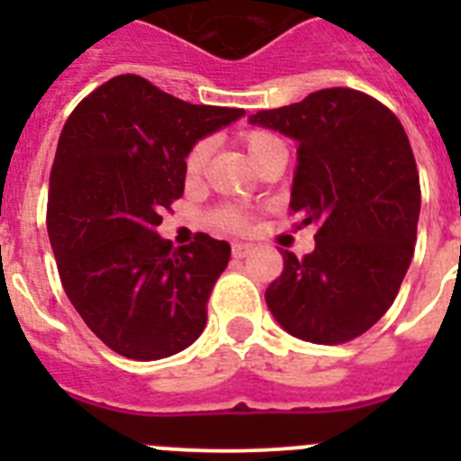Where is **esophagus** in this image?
Instances as JSON below:
<instances>
[{
  "instance_id": "esophagus-1",
  "label": "esophagus",
  "mask_w": 461,
  "mask_h": 461,
  "mask_svg": "<svg viewBox=\"0 0 461 461\" xmlns=\"http://www.w3.org/2000/svg\"><path fill=\"white\" fill-rule=\"evenodd\" d=\"M249 251H251L249 244H242V242L233 244V258H244V256L249 254Z\"/></svg>"
}]
</instances>
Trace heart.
Listing matches in <instances>:
<instances>
[{
    "mask_svg": "<svg viewBox=\"0 0 461 461\" xmlns=\"http://www.w3.org/2000/svg\"><path fill=\"white\" fill-rule=\"evenodd\" d=\"M244 145L249 149V157L260 158L266 152H270L275 145H279L281 138L276 133L266 131V129H251V131L244 133ZM207 140H198L194 142L189 148L185 157V175L189 180L198 177L203 173V166H205V158H207ZM210 223L217 228H226V230H242L247 228V217H244L242 212L238 207H217V210L210 214Z\"/></svg>",
    "mask_w": 461,
    "mask_h": 461,
    "instance_id": "obj_1",
    "label": "heart"
}]
</instances>
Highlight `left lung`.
I'll return each instance as SVG.
<instances>
[{
	"label": "left lung",
	"mask_w": 461,
	"mask_h": 461,
	"mask_svg": "<svg viewBox=\"0 0 461 461\" xmlns=\"http://www.w3.org/2000/svg\"><path fill=\"white\" fill-rule=\"evenodd\" d=\"M251 124L295 138L291 212L319 228L304 258L281 251L284 270L267 307L293 337L346 344L365 335L397 297L420 217V177L402 122L351 87L251 115Z\"/></svg>",
	"instance_id": "left-lung-1"
}]
</instances>
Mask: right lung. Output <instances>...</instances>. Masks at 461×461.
<instances>
[{"mask_svg":"<svg viewBox=\"0 0 461 461\" xmlns=\"http://www.w3.org/2000/svg\"><path fill=\"white\" fill-rule=\"evenodd\" d=\"M244 115L194 105L124 73L68 115L48 189V238L68 300L108 348L131 360L201 337L230 244L207 233L173 249L154 228L185 194L195 140Z\"/></svg>","mask_w":461,"mask_h":461,"instance_id":"1","label":"right lung"}]
</instances>
